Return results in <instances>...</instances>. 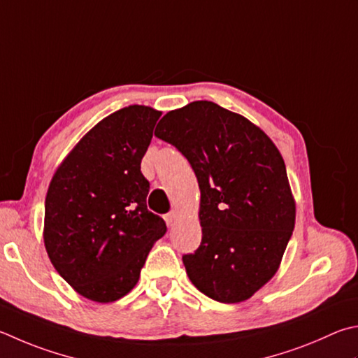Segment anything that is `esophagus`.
Returning <instances> with one entry per match:
<instances>
[{
    "label": "esophagus",
    "mask_w": 358,
    "mask_h": 358,
    "mask_svg": "<svg viewBox=\"0 0 358 358\" xmlns=\"http://www.w3.org/2000/svg\"><path fill=\"white\" fill-rule=\"evenodd\" d=\"M164 219H166L167 227H173L175 222H177V219H178V213L177 211H171L169 214H166Z\"/></svg>",
    "instance_id": "1"
}]
</instances>
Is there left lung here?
<instances>
[{"mask_svg": "<svg viewBox=\"0 0 358 358\" xmlns=\"http://www.w3.org/2000/svg\"><path fill=\"white\" fill-rule=\"evenodd\" d=\"M189 161L200 187L201 243L186 274L222 303L247 301L280 266L294 230L287 167L268 134L213 101L169 111L155 129Z\"/></svg>", "mask_w": 358, "mask_h": 358, "instance_id": "8db88e82", "label": "left lung"}]
</instances>
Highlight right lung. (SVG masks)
Returning a JSON list of instances; mask_svg holds the SVG:
<instances>
[{"instance_id": "1", "label": "right lung", "mask_w": 358, "mask_h": 358, "mask_svg": "<svg viewBox=\"0 0 358 358\" xmlns=\"http://www.w3.org/2000/svg\"><path fill=\"white\" fill-rule=\"evenodd\" d=\"M161 113L131 105L90 129L61 162L45 199L43 243L55 269L94 302L123 297L167 230L147 210L141 172Z\"/></svg>"}]
</instances>
